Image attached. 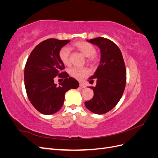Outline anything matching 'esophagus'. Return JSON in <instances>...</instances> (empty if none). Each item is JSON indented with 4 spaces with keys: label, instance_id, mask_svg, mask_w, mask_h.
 Masks as SVG:
<instances>
[{
    "label": "esophagus",
    "instance_id": "obj_1",
    "mask_svg": "<svg viewBox=\"0 0 158 158\" xmlns=\"http://www.w3.org/2000/svg\"><path fill=\"white\" fill-rule=\"evenodd\" d=\"M80 87L81 88H85V85L83 83H80Z\"/></svg>",
    "mask_w": 158,
    "mask_h": 158
}]
</instances>
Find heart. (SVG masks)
<instances>
[{
    "label": "heart",
    "instance_id": "heart-1",
    "mask_svg": "<svg viewBox=\"0 0 158 158\" xmlns=\"http://www.w3.org/2000/svg\"><path fill=\"white\" fill-rule=\"evenodd\" d=\"M73 48L80 51L82 53L88 57V61L90 63L96 62V57L95 56L96 50L95 47L87 41H78L73 45ZM59 58L64 64H70V51L67 47H63L59 51ZM69 74L73 78L77 80H82L89 74V70L87 68L72 67L69 70Z\"/></svg>",
    "mask_w": 158,
    "mask_h": 158
}]
</instances>
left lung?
<instances>
[{"label": "left lung", "instance_id": "1", "mask_svg": "<svg viewBox=\"0 0 158 158\" xmlns=\"http://www.w3.org/2000/svg\"><path fill=\"white\" fill-rule=\"evenodd\" d=\"M99 47L101 59L97 70L89 78L96 80V85L89 87L94 97L85 106L91 112L102 114L116 106L123 94L126 85V68L122 52L113 41L103 37L87 40Z\"/></svg>", "mask_w": 158, "mask_h": 158}]
</instances>
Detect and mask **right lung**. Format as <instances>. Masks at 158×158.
<instances>
[{
	"label": "right lung",
	"instance_id": "add662e5",
	"mask_svg": "<svg viewBox=\"0 0 158 158\" xmlns=\"http://www.w3.org/2000/svg\"><path fill=\"white\" fill-rule=\"evenodd\" d=\"M69 40L48 39L38 44L28 57L24 70V84L28 99L38 111L52 114L63 106L65 93L76 89L79 82L62 72L64 65L59 51ZM65 78L59 86L54 83L56 76Z\"/></svg>",
	"mask_w": 158,
	"mask_h": 158
}]
</instances>
